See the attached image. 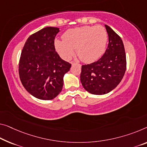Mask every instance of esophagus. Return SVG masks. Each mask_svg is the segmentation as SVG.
Returning a JSON list of instances; mask_svg holds the SVG:
<instances>
[{
  "label": "esophagus",
  "mask_w": 147,
  "mask_h": 147,
  "mask_svg": "<svg viewBox=\"0 0 147 147\" xmlns=\"http://www.w3.org/2000/svg\"><path fill=\"white\" fill-rule=\"evenodd\" d=\"M76 64V63H75V62H71V64L72 65H74V64ZM80 66H81V65H80Z\"/></svg>",
  "instance_id": "34e87169"
}]
</instances>
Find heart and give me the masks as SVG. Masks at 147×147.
I'll return each mask as SVG.
<instances>
[{
  "mask_svg": "<svg viewBox=\"0 0 147 147\" xmlns=\"http://www.w3.org/2000/svg\"><path fill=\"white\" fill-rule=\"evenodd\" d=\"M62 40L56 39L55 46L63 59L70 60L75 54L85 63L98 60L105 53L108 33L102 26H85L67 30Z\"/></svg>",
  "mask_w": 147,
  "mask_h": 147,
  "instance_id": "b5f03b06",
  "label": "heart"
}]
</instances>
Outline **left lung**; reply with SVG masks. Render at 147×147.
Here are the masks:
<instances>
[{
    "instance_id": "obj_1",
    "label": "left lung",
    "mask_w": 147,
    "mask_h": 147,
    "mask_svg": "<svg viewBox=\"0 0 147 147\" xmlns=\"http://www.w3.org/2000/svg\"><path fill=\"white\" fill-rule=\"evenodd\" d=\"M108 45L98 60L81 66L80 80L90 93H108L120 83L126 70V55L121 37L107 25Z\"/></svg>"
}]
</instances>
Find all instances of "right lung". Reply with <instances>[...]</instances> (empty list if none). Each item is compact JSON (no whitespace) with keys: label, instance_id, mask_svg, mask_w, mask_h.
Wrapping results in <instances>:
<instances>
[{"label":"right lung","instance_id":"1","mask_svg":"<svg viewBox=\"0 0 147 147\" xmlns=\"http://www.w3.org/2000/svg\"><path fill=\"white\" fill-rule=\"evenodd\" d=\"M59 28L47 27L29 37L22 49L19 76L27 91L35 98L49 100L62 91L64 74L71 64L55 51Z\"/></svg>","mask_w":147,"mask_h":147}]
</instances>
